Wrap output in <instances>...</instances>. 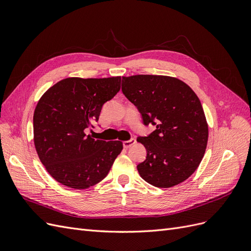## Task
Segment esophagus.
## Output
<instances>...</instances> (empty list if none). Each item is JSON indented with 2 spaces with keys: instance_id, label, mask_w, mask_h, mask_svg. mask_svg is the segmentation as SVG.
<instances>
[{
  "instance_id": "1",
  "label": "esophagus",
  "mask_w": 251,
  "mask_h": 251,
  "mask_svg": "<svg viewBox=\"0 0 251 251\" xmlns=\"http://www.w3.org/2000/svg\"><path fill=\"white\" fill-rule=\"evenodd\" d=\"M136 142V140L135 139H130V140H126V141H124L123 142V144H124V148H126V149H127V148H130V147H132L133 144Z\"/></svg>"
}]
</instances>
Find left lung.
Returning <instances> with one entry per match:
<instances>
[{
    "label": "left lung",
    "mask_w": 251,
    "mask_h": 251,
    "mask_svg": "<svg viewBox=\"0 0 251 251\" xmlns=\"http://www.w3.org/2000/svg\"><path fill=\"white\" fill-rule=\"evenodd\" d=\"M121 91L141 114L144 126H156L137 138L147 158L137 165L141 178L168 188L186 180L198 168L208 140V126L198 96L185 82L161 75H133Z\"/></svg>",
    "instance_id": "left-lung-1"
}]
</instances>
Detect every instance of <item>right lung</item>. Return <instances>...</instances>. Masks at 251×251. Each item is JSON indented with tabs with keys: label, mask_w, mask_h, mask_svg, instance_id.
<instances>
[{
	"label": "right lung",
	"mask_w": 251,
	"mask_h": 251,
	"mask_svg": "<svg viewBox=\"0 0 251 251\" xmlns=\"http://www.w3.org/2000/svg\"><path fill=\"white\" fill-rule=\"evenodd\" d=\"M120 76L70 77L58 81L37 102L33 115L34 144L41 162L59 183L85 189L109 174L123 142L94 139L102 105L120 90Z\"/></svg>",
	"instance_id": "add662e5"
}]
</instances>
